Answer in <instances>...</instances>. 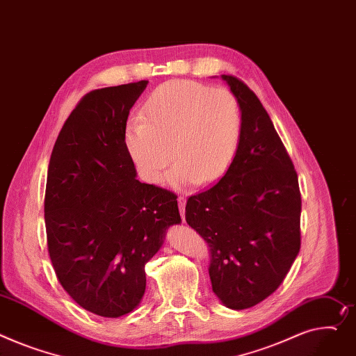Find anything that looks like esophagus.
<instances>
[{
    "label": "esophagus",
    "instance_id": "obj_1",
    "mask_svg": "<svg viewBox=\"0 0 356 356\" xmlns=\"http://www.w3.org/2000/svg\"><path fill=\"white\" fill-rule=\"evenodd\" d=\"M177 202H179V209H180V216H181V219L184 220V207H186V197H184V196H179Z\"/></svg>",
    "mask_w": 356,
    "mask_h": 356
}]
</instances>
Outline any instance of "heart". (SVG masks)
<instances>
[{"label": "heart", "instance_id": "heart-1", "mask_svg": "<svg viewBox=\"0 0 356 356\" xmlns=\"http://www.w3.org/2000/svg\"><path fill=\"white\" fill-rule=\"evenodd\" d=\"M243 129L241 104L225 88L192 80H172L147 97L143 115L126 124V146L140 175L159 183L169 173L176 188L218 180L238 153ZM172 152H170V147Z\"/></svg>", "mask_w": 356, "mask_h": 356}]
</instances>
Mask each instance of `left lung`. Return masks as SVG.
Returning <instances> with one entry per match:
<instances>
[{
  "label": "left lung",
  "instance_id": "8db88e82",
  "mask_svg": "<svg viewBox=\"0 0 356 356\" xmlns=\"http://www.w3.org/2000/svg\"><path fill=\"white\" fill-rule=\"evenodd\" d=\"M220 77L242 108L241 145L226 175L188 197L186 222L210 246L213 292L242 311L270 296L295 262L302 200L293 163L268 111L243 81Z\"/></svg>",
  "mask_w": 356,
  "mask_h": 356
}]
</instances>
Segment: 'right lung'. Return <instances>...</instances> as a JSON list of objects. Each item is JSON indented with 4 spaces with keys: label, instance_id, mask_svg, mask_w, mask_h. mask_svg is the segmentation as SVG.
Masks as SVG:
<instances>
[{
    "label": "right lung",
    "instance_id": "1",
    "mask_svg": "<svg viewBox=\"0 0 356 356\" xmlns=\"http://www.w3.org/2000/svg\"><path fill=\"white\" fill-rule=\"evenodd\" d=\"M149 81L88 92L71 111L47 173V245L64 291L104 318L130 314L145 265L181 222L177 196L137 180L126 146L130 108Z\"/></svg>",
    "mask_w": 356,
    "mask_h": 356
}]
</instances>
